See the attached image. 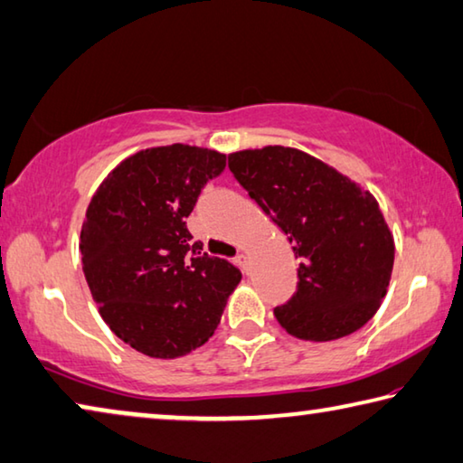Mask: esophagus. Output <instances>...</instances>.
Here are the masks:
<instances>
[{"label":"esophagus","instance_id":"34e87169","mask_svg":"<svg viewBox=\"0 0 463 463\" xmlns=\"http://www.w3.org/2000/svg\"><path fill=\"white\" fill-rule=\"evenodd\" d=\"M236 262H238V267L241 269V272H248V256L246 254H238Z\"/></svg>","mask_w":463,"mask_h":463}]
</instances>
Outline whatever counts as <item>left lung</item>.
I'll list each match as a JSON object with an SVG mask.
<instances>
[{
    "instance_id": "obj_1",
    "label": "left lung",
    "mask_w": 463,
    "mask_h": 463,
    "mask_svg": "<svg viewBox=\"0 0 463 463\" xmlns=\"http://www.w3.org/2000/svg\"><path fill=\"white\" fill-rule=\"evenodd\" d=\"M227 164L299 260L298 291L275 307L279 324L314 343L363 328L380 309L393 267V238L373 194L293 147L236 151Z\"/></svg>"
}]
</instances>
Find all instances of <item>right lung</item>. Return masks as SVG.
I'll list each match as a JSON object with an SVG mask.
<instances>
[{"label":"right lung","instance_id":"right-lung-1","mask_svg":"<svg viewBox=\"0 0 463 463\" xmlns=\"http://www.w3.org/2000/svg\"><path fill=\"white\" fill-rule=\"evenodd\" d=\"M223 170L213 149H143L88 204L80 244L88 287L110 330L147 357L176 359L207 343L240 283V269L201 254L184 222Z\"/></svg>","mask_w":463,"mask_h":463}]
</instances>
